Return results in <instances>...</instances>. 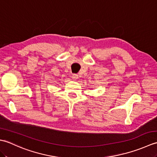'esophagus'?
<instances>
[{"instance_id": "34e87169", "label": "esophagus", "mask_w": 157, "mask_h": 157, "mask_svg": "<svg viewBox=\"0 0 157 157\" xmlns=\"http://www.w3.org/2000/svg\"><path fill=\"white\" fill-rule=\"evenodd\" d=\"M72 79H73V80L76 81L77 79H78V75H77V74H73V75H72Z\"/></svg>"}]
</instances>
